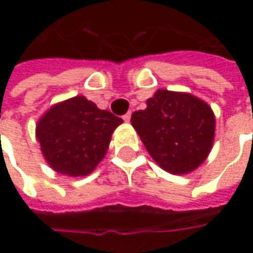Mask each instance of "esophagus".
Here are the masks:
<instances>
[{
	"instance_id": "esophagus-1",
	"label": "esophagus",
	"mask_w": 253,
	"mask_h": 253,
	"mask_svg": "<svg viewBox=\"0 0 253 253\" xmlns=\"http://www.w3.org/2000/svg\"><path fill=\"white\" fill-rule=\"evenodd\" d=\"M122 118H124V121H125V122H129V120H131V112L125 114V115H124Z\"/></svg>"
}]
</instances>
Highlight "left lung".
<instances>
[{"instance_id":"left-lung-1","label":"left lung","mask_w":253,"mask_h":253,"mask_svg":"<svg viewBox=\"0 0 253 253\" xmlns=\"http://www.w3.org/2000/svg\"><path fill=\"white\" fill-rule=\"evenodd\" d=\"M131 122L152 159L171 174L196 170L212 148L214 112L190 92L158 90Z\"/></svg>"}]
</instances>
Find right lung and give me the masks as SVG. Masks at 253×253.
I'll return each mask as SVG.
<instances>
[{"mask_svg": "<svg viewBox=\"0 0 253 253\" xmlns=\"http://www.w3.org/2000/svg\"><path fill=\"white\" fill-rule=\"evenodd\" d=\"M121 118L100 110L84 95L52 105L36 124V139L47 165L57 173L90 174L107 155Z\"/></svg>", "mask_w": 253, "mask_h": 253, "instance_id": "1", "label": "right lung"}]
</instances>
